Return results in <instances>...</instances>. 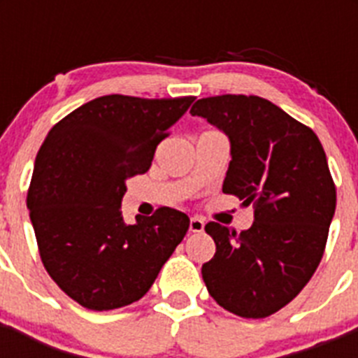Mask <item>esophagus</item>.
<instances>
[{
	"label": "esophagus",
	"instance_id": "1",
	"mask_svg": "<svg viewBox=\"0 0 358 358\" xmlns=\"http://www.w3.org/2000/svg\"><path fill=\"white\" fill-rule=\"evenodd\" d=\"M189 231L192 233H202L204 231V220H201L197 217L189 218Z\"/></svg>",
	"mask_w": 358,
	"mask_h": 358
}]
</instances>
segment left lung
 <instances>
[{
  "mask_svg": "<svg viewBox=\"0 0 358 358\" xmlns=\"http://www.w3.org/2000/svg\"><path fill=\"white\" fill-rule=\"evenodd\" d=\"M189 113L229 138L222 192L255 206L242 233L206 224L217 251L202 280L231 314L268 317L301 292L324 252L337 201L324 148L312 129L252 94L201 98Z\"/></svg>",
  "mask_w": 358,
  "mask_h": 358,
  "instance_id": "1",
  "label": "left lung"
}]
</instances>
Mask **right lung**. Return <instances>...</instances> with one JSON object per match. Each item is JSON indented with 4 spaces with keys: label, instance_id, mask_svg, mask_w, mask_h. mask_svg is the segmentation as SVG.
Wrapping results in <instances>:
<instances>
[{
    "label": "right lung",
    "instance_id": "1",
    "mask_svg": "<svg viewBox=\"0 0 358 358\" xmlns=\"http://www.w3.org/2000/svg\"><path fill=\"white\" fill-rule=\"evenodd\" d=\"M194 96L107 94L53 125L41 145L27 206L52 280L90 310L138 301L185 238L189 218L159 208L123 222L129 177L150 169L157 145Z\"/></svg>",
    "mask_w": 358,
    "mask_h": 358
}]
</instances>
